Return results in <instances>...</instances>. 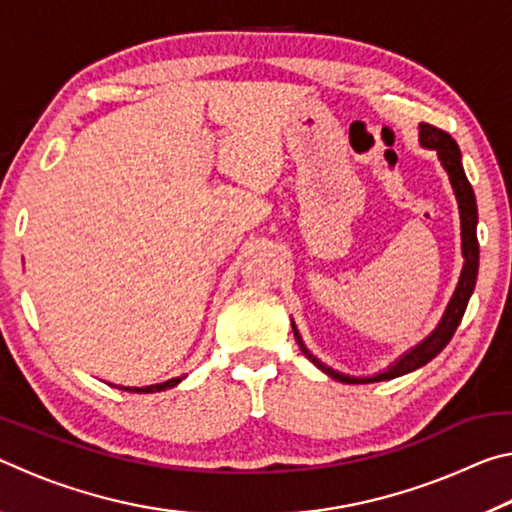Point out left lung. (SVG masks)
Returning a JSON list of instances; mask_svg holds the SVG:
<instances>
[{
    "mask_svg": "<svg viewBox=\"0 0 512 512\" xmlns=\"http://www.w3.org/2000/svg\"><path fill=\"white\" fill-rule=\"evenodd\" d=\"M418 137L420 144L424 149H431L438 153V160L443 164V169L447 171L449 183H452L456 203H458V214H461V255H463V268H461V277H458V284L449 298L443 318L438 320V325L433 327V332L429 336L413 345L411 350H406L402 357H397L391 366L384 368L381 372H375L370 377H354L348 375V372H339L332 366L320 361L314 352H311L302 336L298 332L296 320L291 318V327L293 334H296V341L300 345V350L305 357L314 363L318 370H323L325 375H329L341 384H372V381H386V379H395L402 375H409V372L418 370L422 366L438 357L440 352L445 350V345L452 341V336L456 332V327L461 325V318L467 309V302H470V296L474 291L476 284V275H479V239H476V223H479V212H476V198H474V189L467 180L465 171H463V162H461V149L458 144L452 140V135H447L440 128H433L429 124H420L418 126Z\"/></svg>",
    "mask_w": 512,
    "mask_h": 512,
    "instance_id": "left-lung-1",
    "label": "left lung"
}]
</instances>
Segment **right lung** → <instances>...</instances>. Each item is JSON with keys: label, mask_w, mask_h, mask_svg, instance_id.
Masks as SVG:
<instances>
[{"label": "right lung", "mask_w": 512, "mask_h": 512, "mask_svg": "<svg viewBox=\"0 0 512 512\" xmlns=\"http://www.w3.org/2000/svg\"><path fill=\"white\" fill-rule=\"evenodd\" d=\"M185 379V375L183 377H173V379H167V381H162V384H153V386H117V384H110V386H115V388H119V391H128V393H160V391H167V388H173V386H178L180 381Z\"/></svg>", "instance_id": "right-lung-1"}]
</instances>
